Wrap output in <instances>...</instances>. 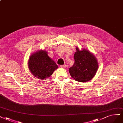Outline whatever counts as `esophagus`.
<instances>
[{
  "mask_svg": "<svg viewBox=\"0 0 123 123\" xmlns=\"http://www.w3.org/2000/svg\"><path fill=\"white\" fill-rule=\"evenodd\" d=\"M67 67V65L66 64L63 65H61L60 67L62 68H66Z\"/></svg>",
  "mask_w": 123,
  "mask_h": 123,
  "instance_id": "34e87169",
  "label": "esophagus"
}]
</instances>
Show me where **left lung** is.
I'll return each instance as SVG.
<instances>
[{
	"label": "left lung",
	"instance_id": "1",
	"mask_svg": "<svg viewBox=\"0 0 123 123\" xmlns=\"http://www.w3.org/2000/svg\"><path fill=\"white\" fill-rule=\"evenodd\" d=\"M75 62L69 68L71 77L78 82H87L94 77L98 68L97 58L88 50L76 48Z\"/></svg>",
	"mask_w": 123,
	"mask_h": 123
}]
</instances>
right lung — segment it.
Segmentation results:
<instances>
[{
  "instance_id": "right-lung-1",
  "label": "right lung",
  "mask_w": 123,
  "mask_h": 123,
  "mask_svg": "<svg viewBox=\"0 0 123 123\" xmlns=\"http://www.w3.org/2000/svg\"><path fill=\"white\" fill-rule=\"evenodd\" d=\"M28 65L32 75L41 80L49 77L58 67L56 63L48 56L47 51L42 50L31 55Z\"/></svg>"
}]
</instances>
